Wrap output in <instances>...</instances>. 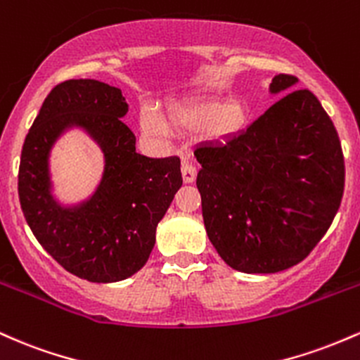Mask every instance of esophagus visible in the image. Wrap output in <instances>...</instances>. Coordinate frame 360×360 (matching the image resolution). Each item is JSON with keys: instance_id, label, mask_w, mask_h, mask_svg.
<instances>
[{"instance_id": "34e87169", "label": "esophagus", "mask_w": 360, "mask_h": 360, "mask_svg": "<svg viewBox=\"0 0 360 360\" xmlns=\"http://www.w3.org/2000/svg\"><path fill=\"white\" fill-rule=\"evenodd\" d=\"M195 176H197L195 167H192L191 163L184 161V165H181V179H184V184H192V181H195Z\"/></svg>"}]
</instances>
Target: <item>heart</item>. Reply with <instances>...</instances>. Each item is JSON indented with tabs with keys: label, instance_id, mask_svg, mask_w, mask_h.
I'll return each mask as SVG.
<instances>
[{
	"label": "heart",
	"instance_id": "heart-1",
	"mask_svg": "<svg viewBox=\"0 0 360 360\" xmlns=\"http://www.w3.org/2000/svg\"><path fill=\"white\" fill-rule=\"evenodd\" d=\"M246 117L240 102H223L217 98H202L184 105H173L167 112V126L181 132H200L209 139H226L243 127ZM151 108L139 114V129L149 139H163L168 129Z\"/></svg>",
	"mask_w": 360,
	"mask_h": 360
}]
</instances>
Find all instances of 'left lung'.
<instances>
[{
  "mask_svg": "<svg viewBox=\"0 0 360 360\" xmlns=\"http://www.w3.org/2000/svg\"><path fill=\"white\" fill-rule=\"evenodd\" d=\"M274 76L277 100L246 131L193 151L209 240L229 267L276 274L300 264L340 207L345 167L340 139L320 100ZM295 91L292 92V90Z\"/></svg>",
  "mask_w": 360,
  "mask_h": 360,
  "instance_id": "obj_1",
  "label": "left lung"
}]
</instances>
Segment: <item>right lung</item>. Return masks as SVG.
Masks as SVG:
<instances>
[{
    "label": "right lung",
    "mask_w": 360,
    "mask_h": 360,
    "mask_svg": "<svg viewBox=\"0 0 360 360\" xmlns=\"http://www.w3.org/2000/svg\"><path fill=\"white\" fill-rule=\"evenodd\" d=\"M129 105L119 88L96 79H68L52 88L22 149L18 197L32 233L72 276L119 282L144 267L163 219L181 187L180 160L148 158L122 117ZM71 128L83 130L104 155L96 192L76 205L53 195L50 151Z\"/></svg>",
    "instance_id": "obj_1"
}]
</instances>
